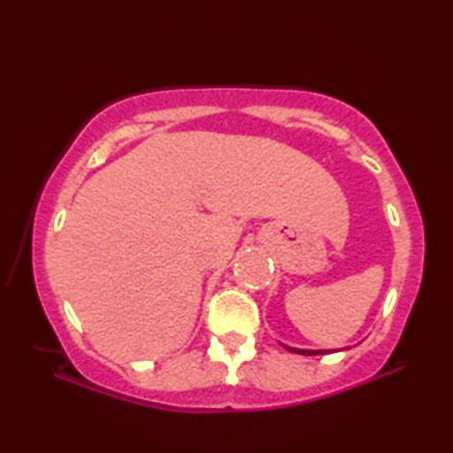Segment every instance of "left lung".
Instances as JSON below:
<instances>
[{"mask_svg":"<svg viewBox=\"0 0 453 453\" xmlns=\"http://www.w3.org/2000/svg\"><path fill=\"white\" fill-rule=\"evenodd\" d=\"M287 349H288V346H287ZM290 352H299V355H324V352L326 350H301V349H288Z\"/></svg>","mask_w":453,"mask_h":453,"instance_id":"obj_1","label":"left lung"}]
</instances>
